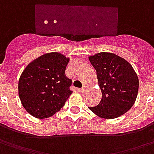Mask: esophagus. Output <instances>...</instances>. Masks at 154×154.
I'll list each match as a JSON object with an SVG mask.
<instances>
[{"label": "esophagus", "instance_id": "obj_1", "mask_svg": "<svg viewBox=\"0 0 154 154\" xmlns=\"http://www.w3.org/2000/svg\"><path fill=\"white\" fill-rule=\"evenodd\" d=\"M85 90H86V88H85V86H84V87H82V88H80V92H82V93H85Z\"/></svg>", "mask_w": 154, "mask_h": 154}]
</instances>
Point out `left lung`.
I'll use <instances>...</instances> for the list:
<instances>
[{
  "instance_id": "1",
  "label": "left lung",
  "mask_w": 154,
  "mask_h": 154,
  "mask_svg": "<svg viewBox=\"0 0 154 154\" xmlns=\"http://www.w3.org/2000/svg\"><path fill=\"white\" fill-rule=\"evenodd\" d=\"M96 69L102 100L89 109L100 117L114 119L123 115L134 105L139 89V79L128 61L108 52L89 57Z\"/></svg>"
}]
</instances>
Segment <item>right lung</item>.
Listing matches in <instances>:
<instances>
[{
    "mask_svg": "<svg viewBox=\"0 0 154 154\" xmlns=\"http://www.w3.org/2000/svg\"><path fill=\"white\" fill-rule=\"evenodd\" d=\"M69 58L57 52L45 54L27 66L19 80L22 105L32 116L50 117L60 111L72 91L66 76Z\"/></svg>",
    "mask_w": 154,
    "mask_h": 154,
    "instance_id": "obj_1",
    "label": "right lung"
}]
</instances>
